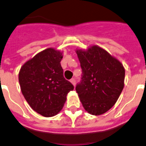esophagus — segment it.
Masks as SVG:
<instances>
[{
    "label": "esophagus",
    "mask_w": 146,
    "mask_h": 146,
    "mask_svg": "<svg viewBox=\"0 0 146 146\" xmlns=\"http://www.w3.org/2000/svg\"><path fill=\"white\" fill-rule=\"evenodd\" d=\"M71 83H72V84H73V85H74V86H75V85H76V80L74 79V78H72V79H71Z\"/></svg>",
    "instance_id": "34e87169"
}]
</instances>
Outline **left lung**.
<instances>
[{
  "label": "left lung",
  "instance_id": "obj_1",
  "mask_svg": "<svg viewBox=\"0 0 146 146\" xmlns=\"http://www.w3.org/2000/svg\"><path fill=\"white\" fill-rule=\"evenodd\" d=\"M76 52L82 68L81 80L75 88L80 100L89 114H104L121 94L125 69L118 60L97 46Z\"/></svg>",
  "mask_w": 146,
  "mask_h": 146
}]
</instances>
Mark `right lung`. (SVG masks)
<instances>
[{"mask_svg": "<svg viewBox=\"0 0 146 146\" xmlns=\"http://www.w3.org/2000/svg\"><path fill=\"white\" fill-rule=\"evenodd\" d=\"M62 53L48 48L21 67V92L32 109L43 117H53L63 109L66 95L74 86L63 77Z\"/></svg>", "mask_w": 146, "mask_h": 146, "instance_id": "add662e5", "label": "right lung"}]
</instances>
